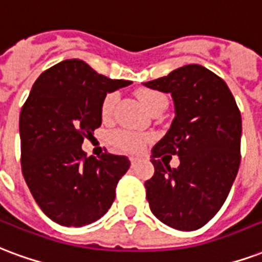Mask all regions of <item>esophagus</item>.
<instances>
[{
    "mask_svg": "<svg viewBox=\"0 0 262 262\" xmlns=\"http://www.w3.org/2000/svg\"><path fill=\"white\" fill-rule=\"evenodd\" d=\"M137 161H139V160H137V158H135V157H132V158H130V164H132V166H135V165H136V164H137Z\"/></svg>",
    "mask_w": 262,
    "mask_h": 262,
    "instance_id": "34e87169",
    "label": "esophagus"
}]
</instances>
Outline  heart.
Returning a JSON list of instances; mask_svg holds the SVG:
<instances>
[{
  "label": "heart",
  "mask_w": 262,
  "mask_h": 262,
  "mask_svg": "<svg viewBox=\"0 0 262 262\" xmlns=\"http://www.w3.org/2000/svg\"><path fill=\"white\" fill-rule=\"evenodd\" d=\"M137 96L140 98L143 105L146 106L147 111H152L157 106L161 104H168L165 94L157 90H151V89H141L137 93ZM116 102H118V94L115 92H111L105 94L104 100L101 102V116L104 119H111L115 111ZM151 136L148 135H143V133H136V132H127V130H118L112 133L110 140L114 148L121 152H129V154H135V152H140L147 143L150 141Z\"/></svg>",
  "instance_id": "1"
}]
</instances>
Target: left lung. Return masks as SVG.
Listing matches in <instances>:
<instances>
[{"label":"left lung","mask_w":262,"mask_h":262,"mask_svg":"<svg viewBox=\"0 0 262 262\" xmlns=\"http://www.w3.org/2000/svg\"><path fill=\"white\" fill-rule=\"evenodd\" d=\"M144 86L170 93L175 102L169 130L152 148L156 170L146 180L150 210L173 229H200L224 205L239 170V108L226 83L195 63ZM165 154L179 156L181 165L170 168Z\"/></svg>","instance_id":"8db88e82"}]
</instances>
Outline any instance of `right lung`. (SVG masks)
<instances>
[{
  "instance_id": "1",
  "label": "right lung",
  "mask_w": 262,
  "mask_h": 262,
  "mask_svg": "<svg viewBox=\"0 0 262 262\" xmlns=\"http://www.w3.org/2000/svg\"><path fill=\"white\" fill-rule=\"evenodd\" d=\"M130 83L100 75L80 59H67L33 84L19 116L20 164L30 193L54 222L79 228L111 208L130 161L108 152L87 157L82 144L101 126L106 93Z\"/></svg>"
}]
</instances>
